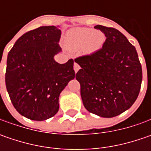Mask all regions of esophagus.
Returning <instances> with one entry per match:
<instances>
[{
	"instance_id": "obj_1",
	"label": "esophagus",
	"mask_w": 151,
	"mask_h": 151,
	"mask_svg": "<svg viewBox=\"0 0 151 151\" xmlns=\"http://www.w3.org/2000/svg\"><path fill=\"white\" fill-rule=\"evenodd\" d=\"M79 70H80V65H79L78 64L75 63V64H74V70H75V72L76 73Z\"/></svg>"
}]
</instances>
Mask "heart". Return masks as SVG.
Listing matches in <instances>:
<instances>
[{
  "label": "heart",
  "mask_w": 151,
  "mask_h": 151,
  "mask_svg": "<svg viewBox=\"0 0 151 151\" xmlns=\"http://www.w3.org/2000/svg\"><path fill=\"white\" fill-rule=\"evenodd\" d=\"M105 41L103 33L87 27L73 28L67 32L66 43L73 50L83 49L85 55H91L101 49Z\"/></svg>",
  "instance_id": "heart-1"
}]
</instances>
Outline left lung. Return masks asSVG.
I'll use <instances>...</instances> for the list:
<instances>
[{
	"label": "left lung",
	"mask_w": 151,
	"mask_h": 151,
	"mask_svg": "<svg viewBox=\"0 0 151 151\" xmlns=\"http://www.w3.org/2000/svg\"><path fill=\"white\" fill-rule=\"evenodd\" d=\"M106 36L102 48L76 58L81 66L76 78L87 111L102 118L116 117L136 101L142 82V67L135 47L113 27L96 25Z\"/></svg>",
	"instance_id": "1"
}]
</instances>
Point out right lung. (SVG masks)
<instances>
[{
    "instance_id": "obj_1",
    "label": "right lung",
    "mask_w": 151,
    "mask_h": 151,
    "mask_svg": "<svg viewBox=\"0 0 151 151\" xmlns=\"http://www.w3.org/2000/svg\"><path fill=\"white\" fill-rule=\"evenodd\" d=\"M59 26H42L24 33L10 50L6 60V86L21 115L35 121L55 116L59 96L76 77L74 60H55L61 48Z\"/></svg>"
}]
</instances>
